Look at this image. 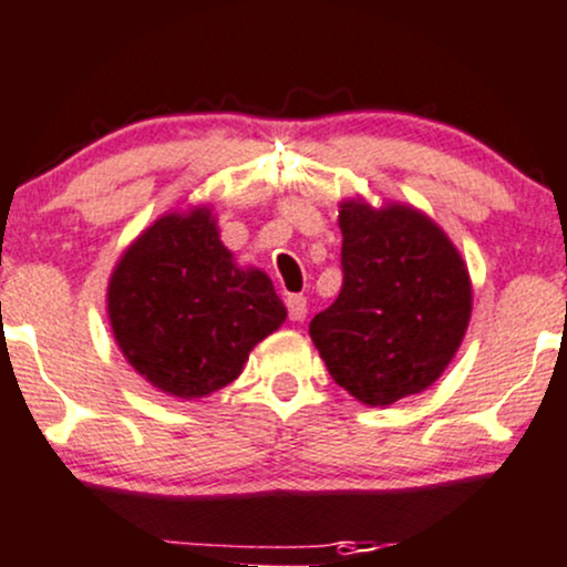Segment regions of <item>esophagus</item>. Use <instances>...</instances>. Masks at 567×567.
Wrapping results in <instances>:
<instances>
[{
	"mask_svg": "<svg viewBox=\"0 0 567 567\" xmlns=\"http://www.w3.org/2000/svg\"><path fill=\"white\" fill-rule=\"evenodd\" d=\"M286 308H289L291 321H302L308 313V300L302 295H289L286 297Z\"/></svg>",
	"mask_w": 567,
	"mask_h": 567,
	"instance_id": "1",
	"label": "esophagus"
}]
</instances>
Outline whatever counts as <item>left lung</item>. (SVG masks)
I'll list each match as a JSON object with an SVG mask.
<instances>
[{
	"label": "left lung",
	"mask_w": 567,
	"mask_h": 567,
	"mask_svg": "<svg viewBox=\"0 0 567 567\" xmlns=\"http://www.w3.org/2000/svg\"><path fill=\"white\" fill-rule=\"evenodd\" d=\"M343 289L310 321V340L338 386L364 405L424 392L467 332L473 284L465 259L413 205L343 199Z\"/></svg>",
	"instance_id": "obj_1"
}]
</instances>
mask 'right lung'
Wrapping results in <instances>:
<instances>
[{
  "label": "right lung",
  "instance_id": "add662e5",
  "mask_svg": "<svg viewBox=\"0 0 567 567\" xmlns=\"http://www.w3.org/2000/svg\"><path fill=\"white\" fill-rule=\"evenodd\" d=\"M107 319L135 373L199 400L243 373L286 308L265 270L237 265L210 205H194L164 213L126 246L107 281Z\"/></svg>",
  "mask_w": 567,
  "mask_h": 567
}]
</instances>
